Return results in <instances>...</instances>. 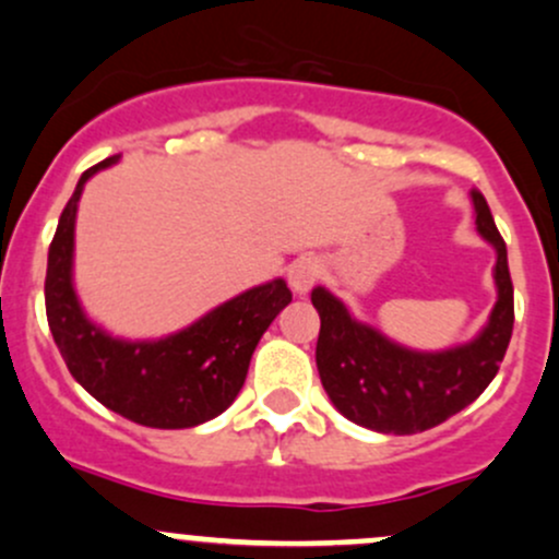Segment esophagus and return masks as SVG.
<instances>
[{
	"label": "esophagus",
	"mask_w": 559,
	"mask_h": 559,
	"mask_svg": "<svg viewBox=\"0 0 559 559\" xmlns=\"http://www.w3.org/2000/svg\"><path fill=\"white\" fill-rule=\"evenodd\" d=\"M320 277V263L314 258H298V261L290 263L287 269V282H290L293 293L296 296H307L312 290V285Z\"/></svg>",
	"instance_id": "34e87169"
}]
</instances>
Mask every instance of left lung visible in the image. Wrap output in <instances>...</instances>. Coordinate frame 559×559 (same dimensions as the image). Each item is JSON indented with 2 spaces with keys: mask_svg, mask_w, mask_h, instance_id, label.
<instances>
[{
  "mask_svg": "<svg viewBox=\"0 0 559 559\" xmlns=\"http://www.w3.org/2000/svg\"><path fill=\"white\" fill-rule=\"evenodd\" d=\"M471 204L476 231L495 250L492 280L498 290L490 318L471 342L436 353L404 347L379 328L360 322L331 290H312L320 314L314 353L320 382L349 423L377 433H423L474 404L498 373L514 328V287L506 241L495 228L485 195L471 191Z\"/></svg>",
  "mask_w": 559,
  "mask_h": 559,
  "instance_id": "left-lung-1",
  "label": "left lung"
}]
</instances>
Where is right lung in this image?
Masks as SVG:
<instances>
[{"mask_svg": "<svg viewBox=\"0 0 559 559\" xmlns=\"http://www.w3.org/2000/svg\"><path fill=\"white\" fill-rule=\"evenodd\" d=\"M118 160L83 171L59 217L45 277L50 333L69 373L99 404L145 428H195L234 404L258 342L293 296L285 280L263 282L158 338L115 336L91 320L74 290V221L85 182Z\"/></svg>", "mask_w": 559, "mask_h": 559, "instance_id": "right-lung-1", "label": "right lung"}]
</instances>
